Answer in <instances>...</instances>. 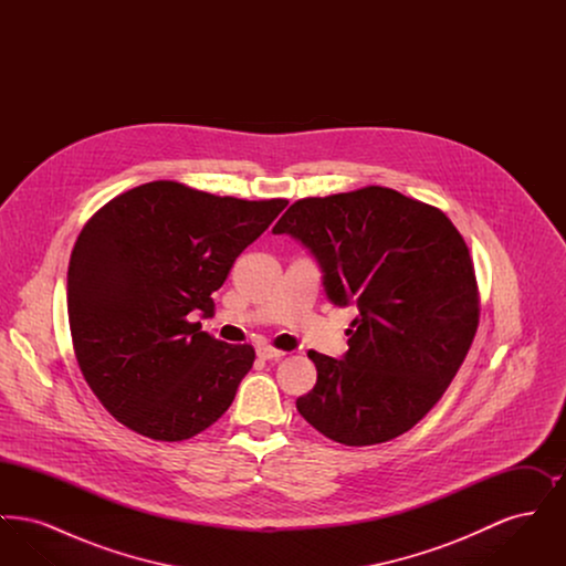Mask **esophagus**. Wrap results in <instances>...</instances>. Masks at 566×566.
<instances>
[{"label":"esophagus","instance_id":"obj_1","mask_svg":"<svg viewBox=\"0 0 566 566\" xmlns=\"http://www.w3.org/2000/svg\"><path fill=\"white\" fill-rule=\"evenodd\" d=\"M256 354H259L261 358H265V360H271V358H282L286 352L275 350V348H271L268 344H263V346L256 348Z\"/></svg>","mask_w":566,"mask_h":566}]
</instances>
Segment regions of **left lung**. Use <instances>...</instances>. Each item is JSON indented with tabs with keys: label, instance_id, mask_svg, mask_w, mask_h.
<instances>
[{
	"label": "left lung",
	"instance_id": "8db88e82",
	"mask_svg": "<svg viewBox=\"0 0 566 566\" xmlns=\"http://www.w3.org/2000/svg\"><path fill=\"white\" fill-rule=\"evenodd\" d=\"M273 233L303 243L326 296L356 305L342 360L310 350L318 379L298 413L344 446L416 427L457 376L480 323L469 248L441 210L384 187L307 197Z\"/></svg>",
	"mask_w": 566,
	"mask_h": 566
}]
</instances>
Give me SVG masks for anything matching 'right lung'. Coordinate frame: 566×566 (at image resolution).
<instances>
[{"instance_id":"right-lung-1","label":"right lung","mask_w":566,"mask_h":566,"mask_svg":"<svg viewBox=\"0 0 566 566\" xmlns=\"http://www.w3.org/2000/svg\"><path fill=\"white\" fill-rule=\"evenodd\" d=\"M286 199L245 201L157 180L88 218L67 270L76 360L95 397L155 441L206 431L233 403L254 348L192 323Z\"/></svg>"}]
</instances>
